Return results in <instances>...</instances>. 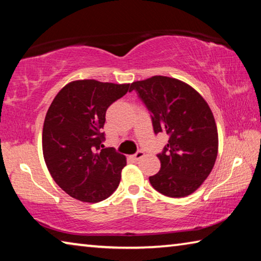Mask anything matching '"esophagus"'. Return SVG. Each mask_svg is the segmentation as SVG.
Segmentation results:
<instances>
[{
    "instance_id": "34e87169",
    "label": "esophagus",
    "mask_w": 261,
    "mask_h": 261,
    "mask_svg": "<svg viewBox=\"0 0 261 261\" xmlns=\"http://www.w3.org/2000/svg\"><path fill=\"white\" fill-rule=\"evenodd\" d=\"M144 154H145V153H144L143 151H138L136 154H134V155L131 156V159H132V160H134V161H138L139 159H141V158L144 156Z\"/></svg>"
}]
</instances>
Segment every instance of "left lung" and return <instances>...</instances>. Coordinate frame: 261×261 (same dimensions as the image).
Listing matches in <instances>:
<instances>
[{
	"mask_svg": "<svg viewBox=\"0 0 261 261\" xmlns=\"http://www.w3.org/2000/svg\"><path fill=\"white\" fill-rule=\"evenodd\" d=\"M151 114L154 134L169 137L158 154L160 171L149 177L152 187L171 198L189 196L200 187L218 156V130L204 98L175 78L154 76L130 86Z\"/></svg>",
	"mask_w": 261,
	"mask_h": 261,
	"instance_id": "8db88e82",
	"label": "left lung"
}]
</instances>
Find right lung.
Instances as JSON below:
<instances>
[{
    "label": "right lung",
    "mask_w": 261,
    "mask_h": 261,
    "mask_svg": "<svg viewBox=\"0 0 261 261\" xmlns=\"http://www.w3.org/2000/svg\"><path fill=\"white\" fill-rule=\"evenodd\" d=\"M130 84L76 81L57 93L42 130V151L56 184L74 199L99 202L117 189L126 165L123 154L105 147L102 132L110 105Z\"/></svg>",
    "instance_id": "1"
}]
</instances>
